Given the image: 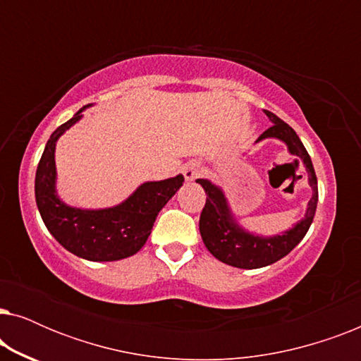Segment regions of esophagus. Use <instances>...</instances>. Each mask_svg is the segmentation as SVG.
I'll return each mask as SVG.
<instances>
[{"instance_id":"esophagus-1","label":"esophagus","mask_w":361,"mask_h":361,"mask_svg":"<svg viewBox=\"0 0 361 361\" xmlns=\"http://www.w3.org/2000/svg\"><path fill=\"white\" fill-rule=\"evenodd\" d=\"M182 172H184V177H185V180H195L197 177H200V174H202V166L199 164V162H195V161H192V162H189V164H185L184 166V169H182Z\"/></svg>"}]
</instances>
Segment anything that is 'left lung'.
<instances>
[{
    "mask_svg": "<svg viewBox=\"0 0 361 361\" xmlns=\"http://www.w3.org/2000/svg\"><path fill=\"white\" fill-rule=\"evenodd\" d=\"M264 113L269 118V121L273 123V126L268 128L256 140V142L268 140V137H276V140L283 141L288 146L290 154L300 157L309 174V185L312 187V197H310L307 204L304 219L299 220L293 228L284 231L283 235L263 236L250 233L236 221L233 212L228 205V200H226L224 190L219 185L212 184L207 179L195 180L204 187L207 194V202L199 221L200 235L207 250L221 263L241 269L264 268V266L273 264L281 258H284L286 255H289L307 233L309 226L314 220L319 200L317 177H315L312 161H310V156L305 151L302 141L299 140V136L295 135V131L288 123H284L274 113L266 110Z\"/></svg>",
    "mask_w": 361,
    "mask_h": 361,
    "instance_id": "1",
    "label": "left lung"
}]
</instances>
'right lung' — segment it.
<instances>
[{
	"mask_svg": "<svg viewBox=\"0 0 361 361\" xmlns=\"http://www.w3.org/2000/svg\"><path fill=\"white\" fill-rule=\"evenodd\" d=\"M87 106L49 137L36 171V204L44 225L67 251L88 261H118L145 246L157 214L184 184V176L145 182L125 202L110 209L90 210L67 205L56 190V145L80 120Z\"/></svg>",
	"mask_w": 361,
	"mask_h": 361,
	"instance_id": "obj_1",
	"label": "right lung"
}]
</instances>
